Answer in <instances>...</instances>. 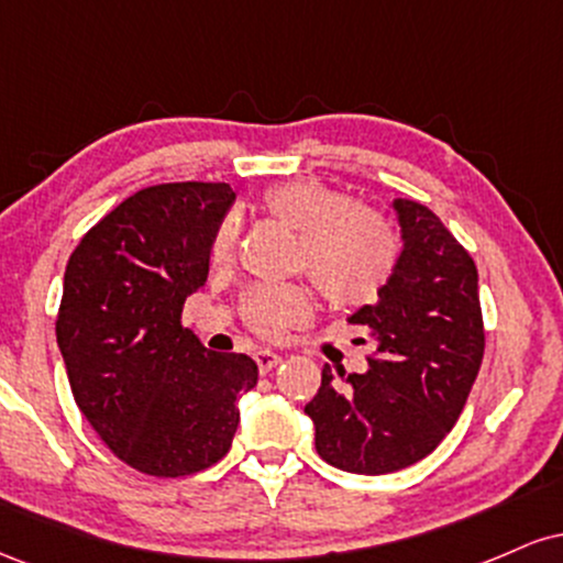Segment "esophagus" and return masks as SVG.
<instances>
[{
	"label": "esophagus",
	"mask_w": 563,
	"mask_h": 563,
	"mask_svg": "<svg viewBox=\"0 0 563 563\" xmlns=\"http://www.w3.org/2000/svg\"><path fill=\"white\" fill-rule=\"evenodd\" d=\"M254 360H256V365H260L262 373H269V371H273V367H277V365L283 363L280 354L273 352V349H260V352L254 354Z\"/></svg>",
	"instance_id": "obj_1"
}]
</instances>
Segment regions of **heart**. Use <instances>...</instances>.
<instances>
[{
    "label": "heart",
    "mask_w": 563,
    "mask_h": 563,
    "mask_svg": "<svg viewBox=\"0 0 563 563\" xmlns=\"http://www.w3.org/2000/svg\"><path fill=\"white\" fill-rule=\"evenodd\" d=\"M264 209L299 232L296 267L333 307L360 309L378 301L397 273L402 256L397 224L371 206H354L341 187L312 177L288 179L264 192ZM235 241L238 222L228 217L214 232V262H228ZM243 309L256 333L280 335L312 318V294L296 283L256 286L245 296Z\"/></svg>",
    "instance_id": "heart-1"
}]
</instances>
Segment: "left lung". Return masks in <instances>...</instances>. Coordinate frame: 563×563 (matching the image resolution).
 I'll return each mask as SVG.
<instances>
[{
    "mask_svg": "<svg viewBox=\"0 0 563 563\" xmlns=\"http://www.w3.org/2000/svg\"><path fill=\"white\" fill-rule=\"evenodd\" d=\"M391 206L402 228L397 273L376 303L349 318L373 341L367 373L325 365L303 407L322 461L349 474H391L434 452L461 418L484 357L474 260L423 203Z\"/></svg>",
    "mask_w": 563,
    "mask_h": 563,
    "instance_id": "obj_1",
    "label": "left lung"
}]
</instances>
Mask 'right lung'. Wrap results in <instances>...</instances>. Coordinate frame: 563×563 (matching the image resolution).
Here are the masks:
<instances>
[{
    "instance_id": "1",
    "label": "right lung",
    "mask_w": 563,
    "mask_h": 563,
    "mask_svg": "<svg viewBox=\"0 0 563 563\" xmlns=\"http://www.w3.org/2000/svg\"><path fill=\"white\" fill-rule=\"evenodd\" d=\"M232 200L228 183L145 187L68 260L55 333L70 391L97 437L142 474L174 479L222 461L238 399L260 380L254 360L211 352L183 328Z\"/></svg>"
}]
</instances>
